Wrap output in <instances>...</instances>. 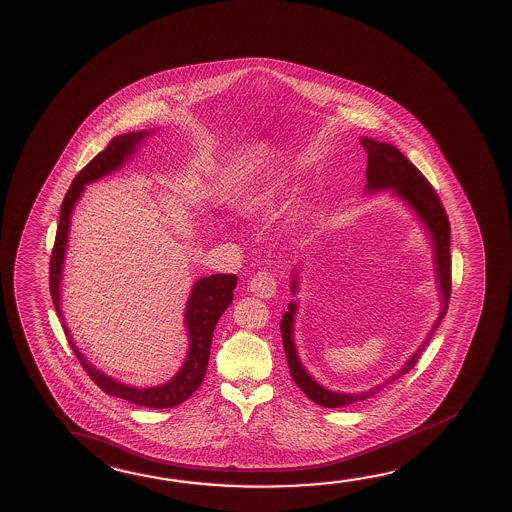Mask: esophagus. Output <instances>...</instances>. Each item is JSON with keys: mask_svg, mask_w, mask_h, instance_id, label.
I'll return each instance as SVG.
<instances>
[{"mask_svg": "<svg viewBox=\"0 0 512 512\" xmlns=\"http://www.w3.org/2000/svg\"><path fill=\"white\" fill-rule=\"evenodd\" d=\"M277 281L270 270L256 272L249 283V290L261 299H270L276 295Z\"/></svg>", "mask_w": 512, "mask_h": 512, "instance_id": "34e87169", "label": "esophagus"}]
</instances>
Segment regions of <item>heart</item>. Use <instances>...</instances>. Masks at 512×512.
Masks as SVG:
<instances>
[{
  "label": "heart",
  "mask_w": 512,
  "mask_h": 512,
  "mask_svg": "<svg viewBox=\"0 0 512 512\" xmlns=\"http://www.w3.org/2000/svg\"><path fill=\"white\" fill-rule=\"evenodd\" d=\"M277 188V183H270V187L267 188V194H274V190Z\"/></svg>",
  "instance_id": "obj_1"
}]
</instances>
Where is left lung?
Returning <instances> with one entry per match:
<instances>
[{
  "mask_svg": "<svg viewBox=\"0 0 512 512\" xmlns=\"http://www.w3.org/2000/svg\"><path fill=\"white\" fill-rule=\"evenodd\" d=\"M361 144L365 146L368 153V167H366V188L370 192L374 190H384V188H393V192L402 197L411 208H413L418 217L422 219L425 228L429 229L432 245H434V261H436V276H438L439 293L443 308L439 311L436 324L432 325L427 340L423 341L422 347L414 352L413 357L407 361L402 370L391 377L390 381L382 382L372 390L363 391V393H334V391L325 390L320 386L311 375L304 370V366L299 361L295 343H293V315L297 311V304L292 302L288 306V311L284 313L281 320V334H283V347L290 374L293 381L301 388L308 398H311L315 404L322 407H345L356 402H363L366 398L374 397L379 391L386 388V384L391 381H397L398 377L407 374L413 368L418 359L422 356L423 349L427 347L432 334L436 333L441 320L447 315L448 302H450V293H452V260H450V222H448L447 211L443 208V203L432 188L429 181L425 179L422 172L414 167L413 163L407 160L406 156L398 151L397 147L386 144V142H377L372 138H361ZM292 292H297V277L292 279Z\"/></svg>",
  "mask_w": 512,
  "mask_h": 512,
  "instance_id": "left-lung-1",
  "label": "left lung"
}]
</instances>
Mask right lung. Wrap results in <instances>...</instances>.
I'll return each instance as SVG.
<instances>
[{
	"label": "right lung",
	"mask_w": 512,
	"mask_h": 512,
	"mask_svg": "<svg viewBox=\"0 0 512 512\" xmlns=\"http://www.w3.org/2000/svg\"><path fill=\"white\" fill-rule=\"evenodd\" d=\"M146 135V131H138V133H126V135L112 138L106 149L94 156L74 178L71 187L65 194L62 208H60L57 236H55V245H53L51 261H49V292H51V299L57 309V315L64 325L67 341L78 357L80 365L83 366V370L87 372L92 381L96 382V386L105 391L106 395L128 400L131 404L151 407V409H165V407L179 406L201 386L204 375H206V368H208V359H210L213 329L219 322V318L222 317V313L233 302V290L236 286L235 274H213V276L199 279L194 284V290L190 293L187 311H185V324L188 327V340H190L185 365L178 374L174 375L172 381L158 386V388L140 390V388L126 386V384H121L96 370L74 345L73 338H71L64 317H62V309H60V277H62L65 247H67V235H69V219H71L74 204L78 203L87 183H92L115 169H119L124 160L133 155L135 146Z\"/></svg>",
	"instance_id": "obj_1"
}]
</instances>
